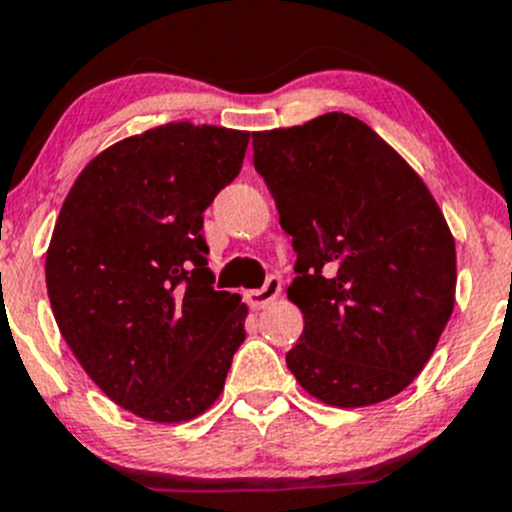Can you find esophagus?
<instances>
[{
  "label": "esophagus",
  "instance_id": "esophagus-1",
  "mask_svg": "<svg viewBox=\"0 0 512 512\" xmlns=\"http://www.w3.org/2000/svg\"><path fill=\"white\" fill-rule=\"evenodd\" d=\"M280 290H282L280 280H277V277H267V282L260 287V290L247 292V295H245L247 305H250L252 310H262V307H267L272 300H275L277 295H280Z\"/></svg>",
  "mask_w": 512,
  "mask_h": 512
}]
</instances>
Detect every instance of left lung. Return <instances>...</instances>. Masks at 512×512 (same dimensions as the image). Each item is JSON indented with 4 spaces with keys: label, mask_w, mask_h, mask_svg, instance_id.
<instances>
[{
    "label": "left lung",
    "mask_w": 512,
    "mask_h": 512,
    "mask_svg": "<svg viewBox=\"0 0 512 512\" xmlns=\"http://www.w3.org/2000/svg\"><path fill=\"white\" fill-rule=\"evenodd\" d=\"M292 235L287 297L305 317L287 367L312 398L365 408L405 390L455 305V240L418 172L365 122L327 112L252 132Z\"/></svg>",
    "instance_id": "8db88e82"
}]
</instances>
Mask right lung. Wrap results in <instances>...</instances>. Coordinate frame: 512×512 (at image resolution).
Returning <instances> with one entry per match:
<instances>
[{
	"mask_svg": "<svg viewBox=\"0 0 512 512\" xmlns=\"http://www.w3.org/2000/svg\"><path fill=\"white\" fill-rule=\"evenodd\" d=\"M247 142L162 124L99 152L59 210L44 265L59 332L109 400L152 423L205 413L245 340L247 305L212 287L202 212Z\"/></svg>",
	"mask_w": 512,
	"mask_h": 512,
	"instance_id": "1",
	"label": "right lung"
}]
</instances>
